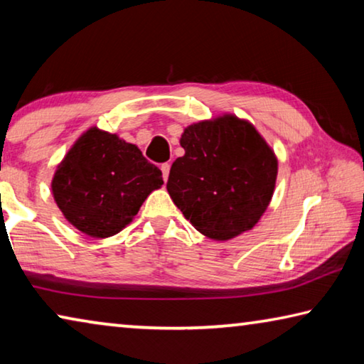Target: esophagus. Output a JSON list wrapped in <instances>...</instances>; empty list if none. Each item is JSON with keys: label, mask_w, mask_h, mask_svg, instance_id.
I'll return each mask as SVG.
<instances>
[{"label": "esophagus", "mask_w": 364, "mask_h": 364, "mask_svg": "<svg viewBox=\"0 0 364 364\" xmlns=\"http://www.w3.org/2000/svg\"><path fill=\"white\" fill-rule=\"evenodd\" d=\"M160 170H162V176H164V181L168 180V175H170V164H162L160 165Z\"/></svg>", "instance_id": "1"}]
</instances>
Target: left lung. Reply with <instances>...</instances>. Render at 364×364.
I'll use <instances>...</instances> for the list:
<instances>
[{
	"instance_id": "obj_1",
	"label": "left lung",
	"mask_w": 364,
	"mask_h": 364,
	"mask_svg": "<svg viewBox=\"0 0 364 364\" xmlns=\"http://www.w3.org/2000/svg\"><path fill=\"white\" fill-rule=\"evenodd\" d=\"M180 144L167 191L184 218L215 241L252 230L278 176V159L255 127L225 114L184 128Z\"/></svg>"
}]
</instances>
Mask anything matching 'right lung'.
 Masks as SVG:
<instances>
[{
    "instance_id": "add662e5",
    "label": "right lung",
    "mask_w": 364,
    "mask_h": 364,
    "mask_svg": "<svg viewBox=\"0 0 364 364\" xmlns=\"http://www.w3.org/2000/svg\"><path fill=\"white\" fill-rule=\"evenodd\" d=\"M162 184V171L138 146L93 127L58 165L51 189L72 226L104 239L130 223L146 197Z\"/></svg>"
}]
</instances>
